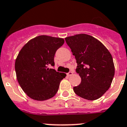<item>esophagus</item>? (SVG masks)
I'll use <instances>...</instances> for the list:
<instances>
[{"instance_id": "34e87169", "label": "esophagus", "mask_w": 127, "mask_h": 127, "mask_svg": "<svg viewBox=\"0 0 127 127\" xmlns=\"http://www.w3.org/2000/svg\"><path fill=\"white\" fill-rule=\"evenodd\" d=\"M72 74H73V72H69L67 73V75H68V77H69V76H71V75H72Z\"/></svg>"}]
</instances>
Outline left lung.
Returning a JSON list of instances; mask_svg holds the SVG:
<instances>
[{
  "label": "left lung",
  "instance_id": "1",
  "mask_svg": "<svg viewBox=\"0 0 127 127\" xmlns=\"http://www.w3.org/2000/svg\"><path fill=\"white\" fill-rule=\"evenodd\" d=\"M65 39L75 56V70L81 78L80 85L74 87V93L88 100L99 98L110 88L115 75L111 53L90 35L76 34Z\"/></svg>",
  "mask_w": 127,
  "mask_h": 127
}]
</instances>
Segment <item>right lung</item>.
Wrapping results in <instances>:
<instances>
[{
    "label": "right lung",
    "mask_w": 127,
    "mask_h": 127,
    "mask_svg": "<svg viewBox=\"0 0 127 127\" xmlns=\"http://www.w3.org/2000/svg\"><path fill=\"white\" fill-rule=\"evenodd\" d=\"M64 43L63 38L39 36L29 41L19 53L15 62L17 81L32 99H48L57 93L66 75L49 67H54L55 55Z\"/></svg>",
    "instance_id": "right-lung-1"
}]
</instances>
